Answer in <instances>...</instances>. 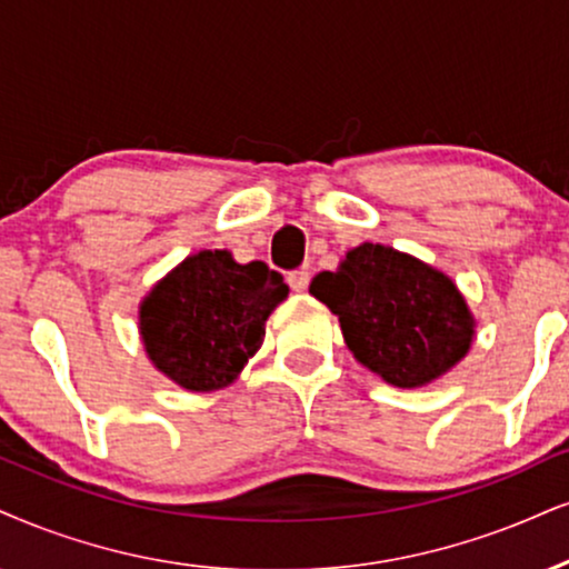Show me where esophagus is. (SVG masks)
Returning <instances> with one entry per match:
<instances>
[{
  "mask_svg": "<svg viewBox=\"0 0 569 569\" xmlns=\"http://www.w3.org/2000/svg\"><path fill=\"white\" fill-rule=\"evenodd\" d=\"M308 282H311V273H308L306 269H298V271L287 273V284H290L296 292H306L308 290Z\"/></svg>",
  "mask_w": 569,
  "mask_h": 569,
  "instance_id": "esophagus-1",
  "label": "esophagus"
}]
</instances>
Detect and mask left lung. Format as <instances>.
<instances>
[{"label":"left lung","mask_w":569,"mask_h":569,"mask_svg":"<svg viewBox=\"0 0 569 569\" xmlns=\"http://www.w3.org/2000/svg\"><path fill=\"white\" fill-rule=\"evenodd\" d=\"M340 319L356 361L396 388H422L467 356L475 317L443 271L388 244L363 242L308 287Z\"/></svg>","instance_id":"obj_1"}]
</instances>
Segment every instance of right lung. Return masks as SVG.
Returning <instances> with one entry per match:
<instances>
[{"label": "right lung", "instance_id": "add662e5", "mask_svg": "<svg viewBox=\"0 0 569 569\" xmlns=\"http://www.w3.org/2000/svg\"><path fill=\"white\" fill-rule=\"evenodd\" d=\"M290 292L263 261L200 250L168 271L139 306L147 359L189 392L227 388L256 356L266 319Z\"/></svg>", "mask_w": 569, "mask_h": 569}]
</instances>
